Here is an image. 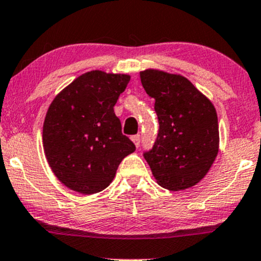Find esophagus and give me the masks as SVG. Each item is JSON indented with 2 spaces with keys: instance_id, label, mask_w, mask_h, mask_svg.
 <instances>
[{
  "instance_id": "1",
  "label": "esophagus",
  "mask_w": 261,
  "mask_h": 261,
  "mask_svg": "<svg viewBox=\"0 0 261 261\" xmlns=\"http://www.w3.org/2000/svg\"><path fill=\"white\" fill-rule=\"evenodd\" d=\"M132 142L134 143V145L137 146H139V144H140V136H133L132 137Z\"/></svg>"
}]
</instances>
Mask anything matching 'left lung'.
I'll list each match as a JSON object with an SVG mask.
<instances>
[{
    "mask_svg": "<svg viewBox=\"0 0 261 261\" xmlns=\"http://www.w3.org/2000/svg\"><path fill=\"white\" fill-rule=\"evenodd\" d=\"M146 94L155 100L158 138L144 154L159 186L185 191L209 172L219 152L215 106L186 76L159 69L140 72Z\"/></svg>",
    "mask_w": 261,
    "mask_h": 261,
    "instance_id": "left-lung-1",
    "label": "left lung"
}]
</instances>
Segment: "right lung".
Segmentation results:
<instances>
[{"instance_id": "1", "label": "right lung", "mask_w": 261, "mask_h": 261, "mask_svg": "<svg viewBox=\"0 0 261 261\" xmlns=\"http://www.w3.org/2000/svg\"><path fill=\"white\" fill-rule=\"evenodd\" d=\"M129 81L128 74L90 70L51 102L42 144L52 172L67 188L85 195L103 191L121 161L136 150L113 111Z\"/></svg>"}]
</instances>
